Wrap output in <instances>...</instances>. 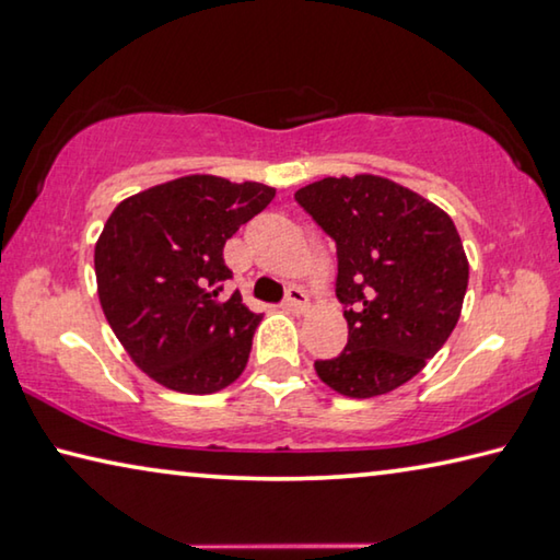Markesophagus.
<instances>
[{
    "label": "esophagus",
    "mask_w": 560,
    "mask_h": 560,
    "mask_svg": "<svg viewBox=\"0 0 560 560\" xmlns=\"http://www.w3.org/2000/svg\"><path fill=\"white\" fill-rule=\"evenodd\" d=\"M283 306H287L289 312H306L308 296L304 294V289L291 287V289L287 291V299H283Z\"/></svg>",
    "instance_id": "obj_1"
}]
</instances>
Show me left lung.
Returning <instances> with one entry per match:
<instances>
[{"label":"left lung","instance_id":"1","mask_svg":"<svg viewBox=\"0 0 560 560\" xmlns=\"http://www.w3.org/2000/svg\"><path fill=\"white\" fill-rule=\"evenodd\" d=\"M299 207L336 242V299L349 341L316 361L318 378L349 398L404 386L454 331L468 287V259L454 221L392 179L359 174L314 182Z\"/></svg>","mask_w":560,"mask_h":560}]
</instances>
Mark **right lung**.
Masks as SVG:
<instances>
[{"instance_id": "add662e5", "label": "right lung", "mask_w": 560, "mask_h": 560, "mask_svg": "<svg viewBox=\"0 0 560 560\" xmlns=\"http://www.w3.org/2000/svg\"><path fill=\"white\" fill-rule=\"evenodd\" d=\"M271 186L194 174L124 199L94 248L106 322L131 361L179 394L242 376L261 314L224 296V244L273 199Z\"/></svg>"}]
</instances>
